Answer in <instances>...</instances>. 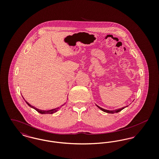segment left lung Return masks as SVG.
I'll return each mask as SVG.
<instances>
[{
  "mask_svg": "<svg viewBox=\"0 0 159 159\" xmlns=\"http://www.w3.org/2000/svg\"><path fill=\"white\" fill-rule=\"evenodd\" d=\"M97 106L98 107L99 109H101L102 111H104V112H106V113H111V114H114L115 113H118V112H119V111H121L123 109H124L126 107H127V106H126V107H123V108H119V109H117V110H111V111H110V110H105V109H103V108H101L100 107H99V106Z\"/></svg>",
  "mask_w": 159,
  "mask_h": 159,
  "instance_id": "8db88e82",
  "label": "left lung"
}]
</instances>
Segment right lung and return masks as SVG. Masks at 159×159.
<instances>
[{"label": "right lung", "mask_w": 159, "mask_h": 159, "mask_svg": "<svg viewBox=\"0 0 159 159\" xmlns=\"http://www.w3.org/2000/svg\"><path fill=\"white\" fill-rule=\"evenodd\" d=\"M25 102H26V103H27L29 106H30V107L33 108H34V109H35L38 112L40 113V114H53L54 113H55V112H57V111H58V109L59 108H57L52 109V110H48V111H45V110H39V109L36 108V107H33V106H31L30 104H29L27 101H25Z\"/></svg>", "instance_id": "right-lung-1"}]
</instances>
